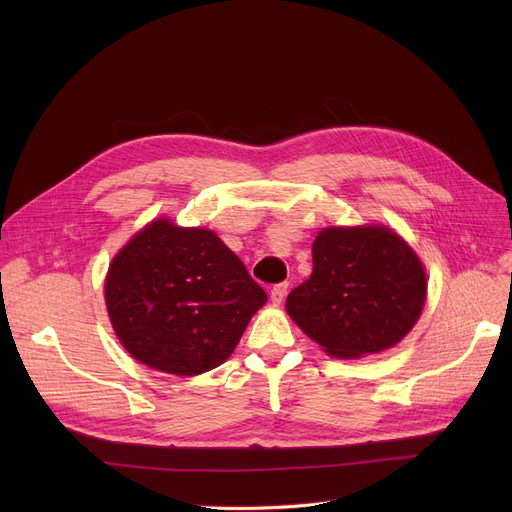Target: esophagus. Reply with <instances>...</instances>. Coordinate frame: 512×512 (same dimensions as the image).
Returning a JSON list of instances; mask_svg holds the SVG:
<instances>
[{
  "label": "esophagus",
  "mask_w": 512,
  "mask_h": 512,
  "mask_svg": "<svg viewBox=\"0 0 512 512\" xmlns=\"http://www.w3.org/2000/svg\"><path fill=\"white\" fill-rule=\"evenodd\" d=\"M286 292H288V282H280V284H274V286H272L270 297H272L274 303L280 305V303L284 301V297H286Z\"/></svg>",
  "instance_id": "esophagus-1"
}]
</instances>
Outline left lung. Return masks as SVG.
<instances>
[{
	"label": "left lung",
	"mask_w": 512,
	"mask_h": 512,
	"mask_svg": "<svg viewBox=\"0 0 512 512\" xmlns=\"http://www.w3.org/2000/svg\"><path fill=\"white\" fill-rule=\"evenodd\" d=\"M425 292L423 265L398 234L326 228L313 242V274L288 294L286 311L328 355L355 359L405 338Z\"/></svg>",
	"instance_id": "1"
}]
</instances>
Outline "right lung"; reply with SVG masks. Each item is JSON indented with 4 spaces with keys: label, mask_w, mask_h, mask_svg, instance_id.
Masks as SVG:
<instances>
[{
    "label": "right lung",
    "mask_w": 512,
    "mask_h": 512,
    "mask_svg": "<svg viewBox=\"0 0 512 512\" xmlns=\"http://www.w3.org/2000/svg\"><path fill=\"white\" fill-rule=\"evenodd\" d=\"M265 301V290L211 230L168 220L134 236L105 280L107 313L126 351L176 375L222 365Z\"/></svg>",
    "instance_id": "1"
}]
</instances>
